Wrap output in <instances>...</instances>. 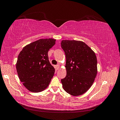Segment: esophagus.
<instances>
[{"label": "esophagus", "instance_id": "esophagus-1", "mask_svg": "<svg viewBox=\"0 0 120 120\" xmlns=\"http://www.w3.org/2000/svg\"><path fill=\"white\" fill-rule=\"evenodd\" d=\"M56 68L57 69V70H59V68H60V66L59 64H57V65H56Z\"/></svg>", "mask_w": 120, "mask_h": 120}]
</instances>
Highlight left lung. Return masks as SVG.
I'll list each match as a JSON object with an SVG mask.
<instances>
[{
    "label": "left lung",
    "instance_id": "obj_1",
    "mask_svg": "<svg viewBox=\"0 0 120 120\" xmlns=\"http://www.w3.org/2000/svg\"><path fill=\"white\" fill-rule=\"evenodd\" d=\"M61 46L66 57L67 75L61 79L63 88L71 95H81L90 88L97 75L96 54L81 41L64 40Z\"/></svg>",
    "mask_w": 120,
    "mask_h": 120
}]
</instances>
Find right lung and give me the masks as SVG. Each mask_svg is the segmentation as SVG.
<instances>
[{
    "mask_svg": "<svg viewBox=\"0 0 120 120\" xmlns=\"http://www.w3.org/2000/svg\"><path fill=\"white\" fill-rule=\"evenodd\" d=\"M56 39H41L23 48L18 56L16 68L20 81L28 90L39 92L49 84L55 71L50 64L48 52Z\"/></svg>",
    "mask_w": 120,
    "mask_h": 120,
    "instance_id": "add662e5",
    "label": "right lung"
}]
</instances>
